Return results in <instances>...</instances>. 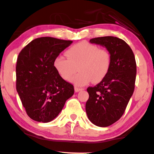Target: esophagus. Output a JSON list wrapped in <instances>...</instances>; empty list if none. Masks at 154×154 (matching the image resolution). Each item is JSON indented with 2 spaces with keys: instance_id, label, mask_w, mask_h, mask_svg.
I'll return each instance as SVG.
<instances>
[{
  "instance_id": "1",
  "label": "esophagus",
  "mask_w": 154,
  "mask_h": 154,
  "mask_svg": "<svg viewBox=\"0 0 154 154\" xmlns=\"http://www.w3.org/2000/svg\"><path fill=\"white\" fill-rule=\"evenodd\" d=\"M83 90L82 88H77V87H74V91H75V92H79V91Z\"/></svg>"
}]
</instances>
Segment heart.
Here are the masks:
<instances>
[{"label":"heart","instance_id":"1","mask_svg":"<svg viewBox=\"0 0 154 154\" xmlns=\"http://www.w3.org/2000/svg\"><path fill=\"white\" fill-rule=\"evenodd\" d=\"M67 58L58 56L54 60V68L60 77L77 86H83L92 80L99 83L107 77L111 67V55L107 50L87 42H81L67 50Z\"/></svg>","mask_w":154,"mask_h":154}]
</instances>
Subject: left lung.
Returning a JSON list of instances; mask_svg holds the SVG:
<instances>
[{"instance_id": "obj_1", "label": "left lung", "mask_w": 154, "mask_h": 154, "mask_svg": "<svg viewBox=\"0 0 154 154\" xmlns=\"http://www.w3.org/2000/svg\"><path fill=\"white\" fill-rule=\"evenodd\" d=\"M92 44L105 47L111 55L107 77L94 87H88L85 104L88 119L94 125L107 127L123 116L134 90L137 65L132 50L123 39L114 36L91 38Z\"/></svg>"}]
</instances>
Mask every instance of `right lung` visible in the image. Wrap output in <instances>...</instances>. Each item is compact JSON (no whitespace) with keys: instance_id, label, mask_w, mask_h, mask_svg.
<instances>
[{"instance_id":"obj_1","label":"right lung","mask_w":154,"mask_h":154,"mask_svg":"<svg viewBox=\"0 0 154 154\" xmlns=\"http://www.w3.org/2000/svg\"><path fill=\"white\" fill-rule=\"evenodd\" d=\"M72 41L41 37L27 45L18 55L17 91L31 119L47 123L55 119L73 96L72 84L59 76L54 60Z\"/></svg>"}]
</instances>
